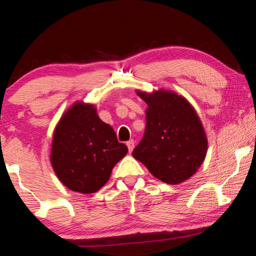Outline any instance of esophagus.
I'll use <instances>...</instances> for the list:
<instances>
[{
    "label": "esophagus",
    "mask_w": 256,
    "mask_h": 256,
    "mask_svg": "<svg viewBox=\"0 0 256 256\" xmlns=\"http://www.w3.org/2000/svg\"><path fill=\"white\" fill-rule=\"evenodd\" d=\"M126 146H128L130 152H132L133 149H134V146H136V142H134V140H130V141L126 142Z\"/></svg>",
    "instance_id": "1"
}]
</instances>
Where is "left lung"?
Returning <instances> with one entry per match:
<instances>
[{
  "instance_id": "8db88e82",
  "label": "left lung",
  "mask_w": 256,
  "mask_h": 256,
  "mask_svg": "<svg viewBox=\"0 0 256 256\" xmlns=\"http://www.w3.org/2000/svg\"><path fill=\"white\" fill-rule=\"evenodd\" d=\"M148 105L146 131L132 156L158 180L178 184L194 175L206 158L208 140L192 105L172 92H136Z\"/></svg>"
}]
</instances>
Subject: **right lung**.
<instances>
[{
    "mask_svg": "<svg viewBox=\"0 0 256 256\" xmlns=\"http://www.w3.org/2000/svg\"><path fill=\"white\" fill-rule=\"evenodd\" d=\"M126 154L128 146L98 118L96 107L76 102L55 128L50 162L68 188L89 194L107 183L112 168Z\"/></svg>",
    "mask_w": 256,
    "mask_h": 256,
    "instance_id": "obj_1",
    "label": "right lung"
}]
</instances>
